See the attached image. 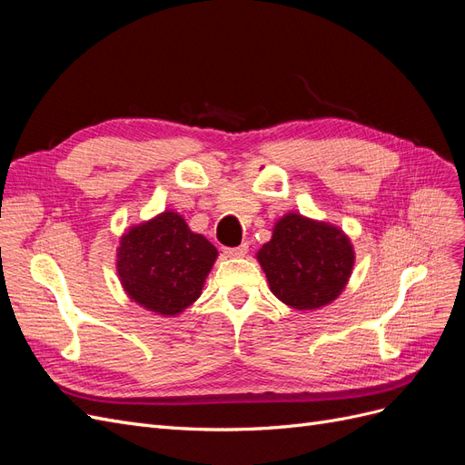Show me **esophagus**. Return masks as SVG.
Listing matches in <instances>:
<instances>
[{
    "label": "esophagus",
    "instance_id": "34e87169",
    "mask_svg": "<svg viewBox=\"0 0 465 465\" xmlns=\"http://www.w3.org/2000/svg\"><path fill=\"white\" fill-rule=\"evenodd\" d=\"M248 254V244H241L236 248H224V256L227 258H244Z\"/></svg>",
    "mask_w": 465,
    "mask_h": 465
}]
</instances>
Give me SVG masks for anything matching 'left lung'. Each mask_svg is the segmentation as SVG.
Here are the masks:
<instances>
[{"instance_id": "left-lung-1", "label": "left lung", "mask_w": 465, "mask_h": 465, "mask_svg": "<svg viewBox=\"0 0 465 465\" xmlns=\"http://www.w3.org/2000/svg\"><path fill=\"white\" fill-rule=\"evenodd\" d=\"M256 260L281 302L294 311H318L343 292L355 250L340 227L291 211L277 219L272 241Z\"/></svg>"}]
</instances>
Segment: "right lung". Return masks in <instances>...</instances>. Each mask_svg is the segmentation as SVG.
<instances>
[{
  "mask_svg": "<svg viewBox=\"0 0 465 465\" xmlns=\"http://www.w3.org/2000/svg\"><path fill=\"white\" fill-rule=\"evenodd\" d=\"M217 256V248L190 231L184 217L164 209L125 229L116 250V272L132 302L174 318L200 299Z\"/></svg>",
  "mask_w": 465,
  "mask_h": 465,
  "instance_id": "add662e5",
  "label": "right lung"
}]
</instances>
